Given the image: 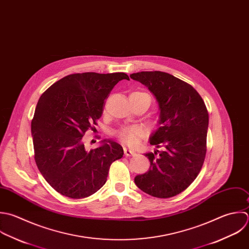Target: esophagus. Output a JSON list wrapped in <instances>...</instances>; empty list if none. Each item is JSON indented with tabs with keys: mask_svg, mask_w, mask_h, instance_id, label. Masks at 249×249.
I'll return each instance as SVG.
<instances>
[{
	"mask_svg": "<svg viewBox=\"0 0 249 249\" xmlns=\"http://www.w3.org/2000/svg\"><path fill=\"white\" fill-rule=\"evenodd\" d=\"M124 154L126 156H133V155H135V151H133L127 147H124Z\"/></svg>",
	"mask_w": 249,
	"mask_h": 249,
	"instance_id": "obj_1",
	"label": "esophagus"
}]
</instances>
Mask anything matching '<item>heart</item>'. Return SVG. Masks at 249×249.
I'll return each mask as SVG.
<instances>
[{
    "mask_svg": "<svg viewBox=\"0 0 249 249\" xmlns=\"http://www.w3.org/2000/svg\"><path fill=\"white\" fill-rule=\"evenodd\" d=\"M137 94H141V95H147L145 93H141V92H135ZM149 96V95H148ZM143 135V130L140 127L137 126H133V127H125L120 129L119 131L116 132V136L117 138L126 145L134 147L136 146L141 138Z\"/></svg>",
    "mask_w": 249,
    "mask_h": 249,
    "instance_id": "b5f03b06",
    "label": "heart"
}]
</instances>
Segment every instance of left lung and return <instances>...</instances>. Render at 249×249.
<instances>
[{"instance_id": "1", "label": "left lung", "mask_w": 249, "mask_h": 249, "mask_svg": "<svg viewBox=\"0 0 249 249\" xmlns=\"http://www.w3.org/2000/svg\"><path fill=\"white\" fill-rule=\"evenodd\" d=\"M130 77L146 86L159 105L160 127L145 153L150 168L135 178L136 185L156 198L184 191L198 177L207 153L209 112L199 93L188 83L164 71H140Z\"/></svg>"}]
</instances>
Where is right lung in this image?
I'll return each mask as SVG.
<instances>
[{
	"mask_svg": "<svg viewBox=\"0 0 249 249\" xmlns=\"http://www.w3.org/2000/svg\"><path fill=\"white\" fill-rule=\"evenodd\" d=\"M124 72L69 74L40 96L31 124L35 161L44 179L63 196L81 199L107 181L112 162L122 158V146L109 140L87 150L83 136L104 111L105 101Z\"/></svg>",
	"mask_w": 249,
	"mask_h": 249,
	"instance_id": "obj_1",
	"label": "right lung"
}]
</instances>
